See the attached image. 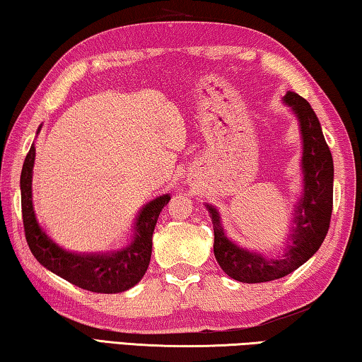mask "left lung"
<instances>
[{"label": "left lung", "mask_w": 362, "mask_h": 362, "mask_svg": "<svg viewBox=\"0 0 362 362\" xmlns=\"http://www.w3.org/2000/svg\"><path fill=\"white\" fill-rule=\"evenodd\" d=\"M284 101L293 107L300 122L303 139V195L297 208L296 227L284 255L269 259L243 250L226 237L219 214L206 205L214 230V257L227 275L242 283H265L289 275L307 262L327 235L332 214L334 163L329 146L322 136L320 120L312 106L296 92H288Z\"/></svg>", "instance_id": "left-lung-1"}]
</instances>
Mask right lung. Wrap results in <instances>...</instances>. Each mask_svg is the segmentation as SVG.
<instances>
[{"mask_svg": "<svg viewBox=\"0 0 362 362\" xmlns=\"http://www.w3.org/2000/svg\"><path fill=\"white\" fill-rule=\"evenodd\" d=\"M35 165V146L25 157L21 191L22 219L27 243L37 262L66 281L92 293L116 294L127 291L141 280L148 270L152 251V233L162 208L170 202V195H162L146 205L136 219L135 237L125 250L112 255H74L62 250L52 242L35 214L31 200V175Z\"/></svg>", "mask_w": 362, "mask_h": 362, "instance_id": "right-lung-1", "label": "right lung"}]
</instances>
